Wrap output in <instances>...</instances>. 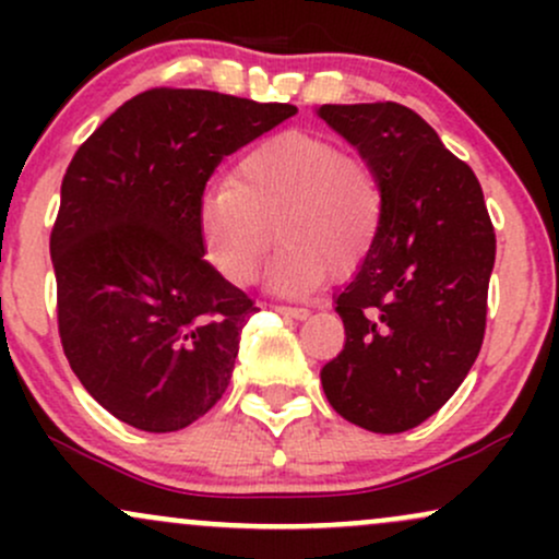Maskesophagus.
I'll return each mask as SVG.
<instances>
[{"mask_svg": "<svg viewBox=\"0 0 559 559\" xmlns=\"http://www.w3.org/2000/svg\"><path fill=\"white\" fill-rule=\"evenodd\" d=\"M273 310H275V312H281V316L297 318V320H305V318H310V310H307V307H286V305H275Z\"/></svg>", "mask_w": 559, "mask_h": 559, "instance_id": "esophagus-1", "label": "esophagus"}]
</instances>
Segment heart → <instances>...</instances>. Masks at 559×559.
<instances>
[{
    "label": "heart",
    "instance_id": "obj_1",
    "mask_svg": "<svg viewBox=\"0 0 559 559\" xmlns=\"http://www.w3.org/2000/svg\"><path fill=\"white\" fill-rule=\"evenodd\" d=\"M204 258L230 284L258 275L273 243L271 288L310 294L329 271L349 275L373 252L383 221V191L365 159L344 155L331 139L284 131L243 152L228 181L197 199Z\"/></svg>",
    "mask_w": 559,
    "mask_h": 559
}]
</instances>
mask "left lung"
Here are the masks:
<instances>
[{"instance_id": "obj_1", "label": "left lung", "mask_w": 559, "mask_h": 559, "mask_svg": "<svg viewBox=\"0 0 559 559\" xmlns=\"http://www.w3.org/2000/svg\"><path fill=\"white\" fill-rule=\"evenodd\" d=\"M318 118L373 168L383 221L336 297L344 349L320 370L331 407L373 433L420 426L476 362L497 239L480 183L396 102L323 105Z\"/></svg>"}]
</instances>
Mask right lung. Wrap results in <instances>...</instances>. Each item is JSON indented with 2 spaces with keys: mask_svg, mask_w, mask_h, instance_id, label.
Wrapping results in <instances>:
<instances>
[{
  "mask_svg": "<svg viewBox=\"0 0 559 559\" xmlns=\"http://www.w3.org/2000/svg\"><path fill=\"white\" fill-rule=\"evenodd\" d=\"M297 115L204 88H152L83 141L49 239L57 320L83 389L170 433L228 389L254 301L204 260L197 199L223 157Z\"/></svg>",
  "mask_w": 559,
  "mask_h": 559,
  "instance_id": "obj_1",
  "label": "right lung"
}]
</instances>
